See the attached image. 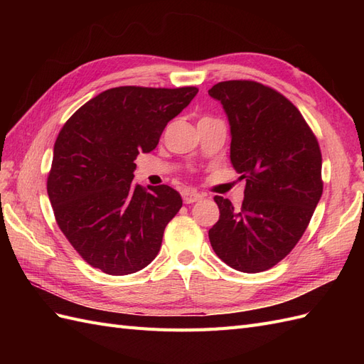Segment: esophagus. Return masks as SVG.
Returning a JSON list of instances; mask_svg holds the SVG:
<instances>
[{
	"mask_svg": "<svg viewBox=\"0 0 364 364\" xmlns=\"http://www.w3.org/2000/svg\"><path fill=\"white\" fill-rule=\"evenodd\" d=\"M202 197H203L202 194L196 193V191H190V190H186V191L182 193L183 203H186V205H190V203H194V202H197V200H200Z\"/></svg>",
	"mask_w": 364,
	"mask_h": 364,
	"instance_id": "obj_1",
	"label": "esophagus"
}]
</instances>
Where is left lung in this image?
<instances>
[{
	"label": "left lung",
	"mask_w": 364,
	"mask_h": 364,
	"mask_svg": "<svg viewBox=\"0 0 364 364\" xmlns=\"http://www.w3.org/2000/svg\"><path fill=\"white\" fill-rule=\"evenodd\" d=\"M230 124V162L246 179L240 209L222 196L209 229L217 257L245 273L269 270L304 235L323 191L322 153L311 127L287 97L253 80H226L208 91Z\"/></svg>",
	"instance_id": "1"
}]
</instances>
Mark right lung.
I'll return each mask as SVG.
<instances>
[{
	"label": "right lung",
	"mask_w": 364,
	"mask_h": 364,
	"mask_svg": "<svg viewBox=\"0 0 364 364\" xmlns=\"http://www.w3.org/2000/svg\"><path fill=\"white\" fill-rule=\"evenodd\" d=\"M197 92L196 86L112 87L60 129L47 191L58 226L90 266L121 277L156 258L182 199L168 185H136L134 161L158 146Z\"/></svg>",
	"instance_id": "obj_1"
}]
</instances>
